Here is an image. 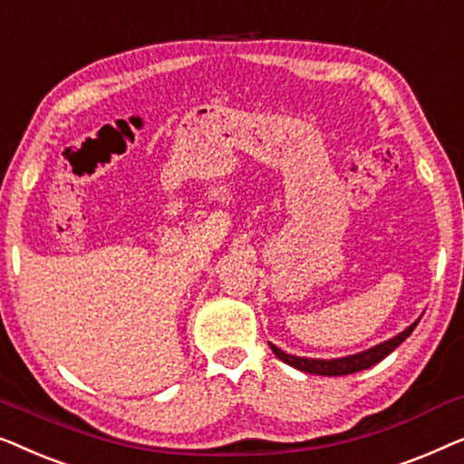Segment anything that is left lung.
Instances as JSON below:
<instances>
[{
    "instance_id": "8db88e82",
    "label": "left lung",
    "mask_w": 464,
    "mask_h": 464,
    "mask_svg": "<svg viewBox=\"0 0 464 464\" xmlns=\"http://www.w3.org/2000/svg\"><path fill=\"white\" fill-rule=\"evenodd\" d=\"M420 319H416L414 324H410L406 330L400 332V334L389 338V341H384L381 344H376V347H372L368 351H362V353H355V355H347V357H338V360H313V357H296V355H290L282 351L276 344L269 343V347L273 353H276L279 360L284 363L292 365V368H296L300 372H306V374H319V376H344V374H353V372H362V370H368L372 365L382 362L384 357L389 353H393V351L400 347V344L406 341V338L412 334L416 325H419Z\"/></svg>"
}]
</instances>
